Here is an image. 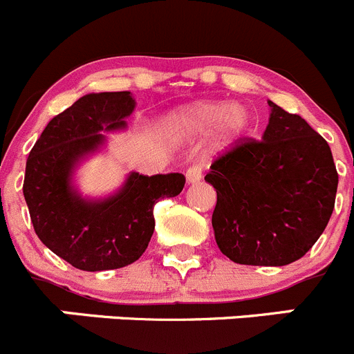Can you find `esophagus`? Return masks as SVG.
Listing matches in <instances>:
<instances>
[{
	"mask_svg": "<svg viewBox=\"0 0 354 354\" xmlns=\"http://www.w3.org/2000/svg\"><path fill=\"white\" fill-rule=\"evenodd\" d=\"M201 177H203V165L196 163L193 167H189L186 170V180L187 184H196L200 183Z\"/></svg>",
	"mask_w": 354,
	"mask_h": 354,
	"instance_id": "obj_1",
	"label": "esophagus"
}]
</instances>
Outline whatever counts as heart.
I'll return each instance as SVG.
<instances>
[{
    "mask_svg": "<svg viewBox=\"0 0 354 354\" xmlns=\"http://www.w3.org/2000/svg\"><path fill=\"white\" fill-rule=\"evenodd\" d=\"M250 124L247 107L230 102H198L171 113L168 129L174 136L196 137L214 132L217 147H230L241 139Z\"/></svg>",
    "mask_w": 354,
    "mask_h": 354,
    "instance_id": "b5f03b06",
    "label": "heart"
}]
</instances>
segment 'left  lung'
<instances>
[{"mask_svg": "<svg viewBox=\"0 0 354 354\" xmlns=\"http://www.w3.org/2000/svg\"><path fill=\"white\" fill-rule=\"evenodd\" d=\"M261 140H245L212 163L215 241L236 264L287 266L330 221L339 175L319 133L274 102Z\"/></svg>", "mask_w": 354, "mask_h": 354, "instance_id": "left-lung-1", "label": "left lung"}]
</instances>
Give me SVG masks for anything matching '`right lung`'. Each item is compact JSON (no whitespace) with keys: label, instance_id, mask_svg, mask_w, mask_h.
Returning a JSON list of instances; mask_svg holds the SVG:
<instances>
[{"label":"right lung","instance_id":"obj_1","mask_svg":"<svg viewBox=\"0 0 354 354\" xmlns=\"http://www.w3.org/2000/svg\"><path fill=\"white\" fill-rule=\"evenodd\" d=\"M136 109L130 92L86 93L57 114L26 163L24 198L45 247L82 271H107L136 262L154 231L153 208L183 191V174H129L106 198H85L74 171L106 144V133L127 129Z\"/></svg>","mask_w":354,"mask_h":354}]
</instances>
